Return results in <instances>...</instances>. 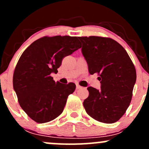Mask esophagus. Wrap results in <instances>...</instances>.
Here are the masks:
<instances>
[{"label":"esophagus","mask_w":149,"mask_h":149,"mask_svg":"<svg viewBox=\"0 0 149 149\" xmlns=\"http://www.w3.org/2000/svg\"><path fill=\"white\" fill-rule=\"evenodd\" d=\"M82 88V87L79 85H76V90H79V89Z\"/></svg>","instance_id":"34e87169"}]
</instances>
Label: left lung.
Instances as JSON below:
<instances>
[{
	"label": "left lung",
	"instance_id": "8db88e82",
	"mask_svg": "<svg viewBox=\"0 0 149 149\" xmlns=\"http://www.w3.org/2000/svg\"><path fill=\"white\" fill-rule=\"evenodd\" d=\"M89 73L100 75L101 89L88 87L85 111L92 118L113 123L124 115L130 104L136 73L127 52L116 40L99 36L78 37Z\"/></svg>",
	"mask_w": 149,
	"mask_h": 149
}]
</instances>
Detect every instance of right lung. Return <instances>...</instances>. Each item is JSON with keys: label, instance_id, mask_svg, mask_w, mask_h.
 Masks as SVG:
<instances>
[{"label": "right lung", "instance_id": "right-lung-1", "mask_svg": "<svg viewBox=\"0 0 149 149\" xmlns=\"http://www.w3.org/2000/svg\"><path fill=\"white\" fill-rule=\"evenodd\" d=\"M77 37H43L32 42L19 59L13 75V88L20 107L38 123L52 120L63 112L73 83L53 80L61 60L80 48Z\"/></svg>", "mask_w": 149, "mask_h": 149}]
</instances>
